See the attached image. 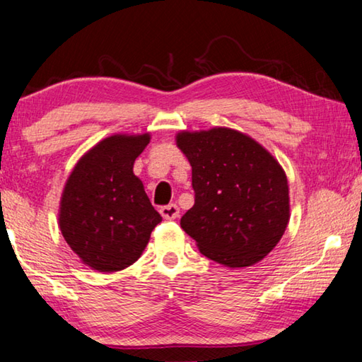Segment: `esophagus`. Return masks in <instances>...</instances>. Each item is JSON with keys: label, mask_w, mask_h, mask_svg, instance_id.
Listing matches in <instances>:
<instances>
[{"label": "esophagus", "mask_w": 362, "mask_h": 362, "mask_svg": "<svg viewBox=\"0 0 362 362\" xmlns=\"http://www.w3.org/2000/svg\"><path fill=\"white\" fill-rule=\"evenodd\" d=\"M160 215H162L165 220H175V218L180 216V209H177L176 204L163 205L162 209H160Z\"/></svg>", "instance_id": "34e87169"}]
</instances>
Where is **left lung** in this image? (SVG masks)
<instances>
[{"label":"left lung","instance_id":"obj_1","mask_svg":"<svg viewBox=\"0 0 362 362\" xmlns=\"http://www.w3.org/2000/svg\"><path fill=\"white\" fill-rule=\"evenodd\" d=\"M192 167L194 206L181 228L200 253L228 268L262 262L287 228L288 185L279 162L229 128L176 136Z\"/></svg>","mask_w":362,"mask_h":362}]
</instances>
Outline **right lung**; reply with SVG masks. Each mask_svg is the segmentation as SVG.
<instances>
[{
  "label": "right lung",
  "instance_id": "obj_1",
  "mask_svg": "<svg viewBox=\"0 0 362 362\" xmlns=\"http://www.w3.org/2000/svg\"><path fill=\"white\" fill-rule=\"evenodd\" d=\"M149 134H115L80 158L64 187L59 226L81 262L100 272L128 268L162 221L133 173Z\"/></svg>",
  "mask_w": 362,
  "mask_h": 362
}]
</instances>
